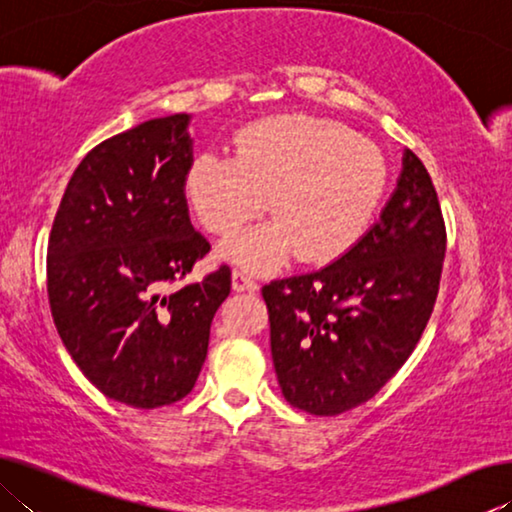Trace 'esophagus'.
<instances>
[{"label":"esophagus","instance_id":"esophagus-1","mask_svg":"<svg viewBox=\"0 0 512 512\" xmlns=\"http://www.w3.org/2000/svg\"><path fill=\"white\" fill-rule=\"evenodd\" d=\"M232 289L235 291H257V282L244 271H232Z\"/></svg>","mask_w":512,"mask_h":512}]
</instances>
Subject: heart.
Wrapping results in <instances>:
<instances>
[{
    "mask_svg": "<svg viewBox=\"0 0 512 512\" xmlns=\"http://www.w3.org/2000/svg\"><path fill=\"white\" fill-rule=\"evenodd\" d=\"M379 149L350 126L309 115L255 121L235 137V158L201 153L185 196L196 219L228 235L266 207L273 221L228 237L219 255L255 273L302 262L327 264L357 244L386 192Z\"/></svg>",
    "mask_w": 512,
    "mask_h": 512,
    "instance_id": "b5f03b06",
    "label": "heart"
}]
</instances>
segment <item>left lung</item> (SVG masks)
<instances>
[{"label": "left lung", "instance_id": "8db88e82", "mask_svg": "<svg viewBox=\"0 0 512 512\" xmlns=\"http://www.w3.org/2000/svg\"><path fill=\"white\" fill-rule=\"evenodd\" d=\"M445 250L438 194L406 149L391 201L348 253L262 289L284 400L339 415L375 397L429 323Z\"/></svg>", "mask_w": 512, "mask_h": 512}]
</instances>
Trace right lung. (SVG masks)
I'll use <instances>...</instances> for the list:
<instances>
[{
	"label": "right lung",
	"mask_w": 512,
	"mask_h": 512,
	"mask_svg": "<svg viewBox=\"0 0 512 512\" xmlns=\"http://www.w3.org/2000/svg\"><path fill=\"white\" fill-rule=\"evenodd\" d=\"M189 115L149 119L85 155L47 250L51 316L76 366L110 400L158 409L201 372L230 268L164 293L210 253L189 221Z\"/></svg>",
	"instance_id": "obj_1"
}]
</instances>
